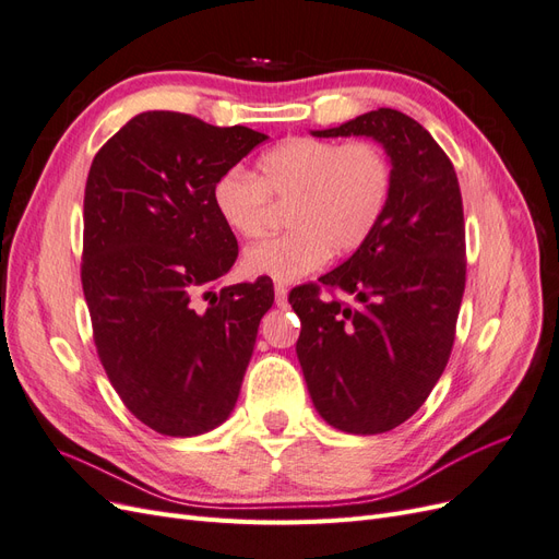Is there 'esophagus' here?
Listing matches in <instances>:
<instances>
[{
  "label": "esophagus",
  "instance_id": "esophagus-1",
  "mask_svg": "<svg viewBox=\"0 0 559 559\" xmlns=\"http://www.w3.org/2000/svg\"><path fill=\"white\" fill-rule=\"evenodd\" d=\"M286 296H289V289H286L284 284H275V302H277V308L289 306V300H286Z\"/></svg>",
  "mask_w": 559,
  "mask_h": 559
}]
</instances>
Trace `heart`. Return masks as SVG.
<instances>
[{"label": "heart", "mask_w": 559, "mask_h": 559, "mask_svg": "<svg viewBox=\"0 0 559 559\" xmlns=\"http://www.w3.org/2000/svg\"><path fill=\"white\" fill-rule=\"evenodd\" d=\"M394 193V163L378 142L289 138L259 158L257 177L238 170L216 177L212 205L240 238H259L270 200L289 202L292 230L247 247L242 270L277 284L308 277L337 257L357 251L380 226Z\"/></svg>", "instance_id": "heart-1"}]
</instances>
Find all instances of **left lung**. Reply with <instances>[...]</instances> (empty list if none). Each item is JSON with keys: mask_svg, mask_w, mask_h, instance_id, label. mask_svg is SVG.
I'll use <instances>...</instances> for the list:
<instances>
[{"mask_svg": "<svg viewBox=\"0 0 559 559\" xmlns=\"http://www.w3.org/2000/svg\"><path fill=\"white\" fill-rule=\"evenodd\" d=\"M312 134H366L394 163L392 202L368 242L319 284L289 294L300 319L296 354L317 413L347 433H384L421 408L454 345L466 284L460 181L431 134L396 109ZM337 290L358 302L341 301Z\"/></svg>", "mask_w": 559, "mask_h": 559, "instance_id": "8db88e82", "label": "left lung"}]
</instances>
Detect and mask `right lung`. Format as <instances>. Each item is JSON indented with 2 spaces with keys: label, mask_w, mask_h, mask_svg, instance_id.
Instances as JSON below:
<instances>
[{
  "label": "right lung",
  "mask_w": 559,
  "mask_h": 559,
  "mask_svg": "<svg viewBox=\"0 0 559 559\" xmlns=\"http://www.w3.org/2000/svg\"><path fill=\"white\" fill-rule=\"evenodd\" d=\"M265 140L144 111L93 158L81 257L93 341L126 408L163 436L205 433L230 415L275 300L263 280L214 294L238 240L214 212L212 186Z\"/></svg>",
  "instance_id": "obj_1"
}]
</instances>
